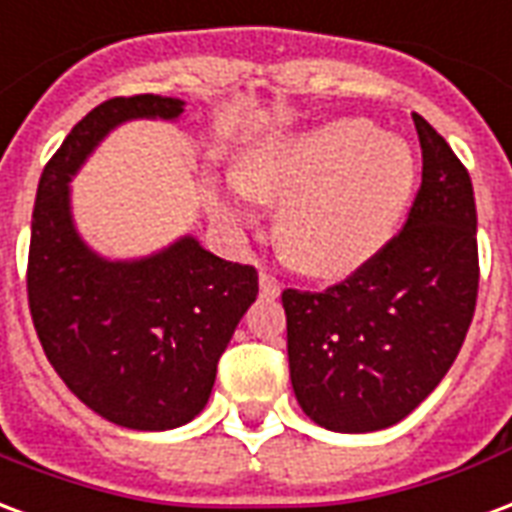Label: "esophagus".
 <instances>
[{
	"instance_id": "34e87169",
	"label": "esophagus",
	"mask_w": 512,
	"mask_h": 512,
	"mask_svg": "<svg viewBox=\"0 0 512 512\" xmlns=\"http://www.w3.org/2000/svg\"><path fill=\"white\" fill-rule=\"evenodd\" d=\"M260 295H263V298H276V295H279V282H276V276L260 271Z\"/></svg>"
}]
</instances>
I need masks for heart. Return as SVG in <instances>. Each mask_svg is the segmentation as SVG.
Returning <instances> with one entry per match:
<instances>
[{
	"instance_id": "obj_1",
	"label": "heart",
	"mask_w": 512,
	"mask_h": 512,
	"mask_svg": "<svg viewBox=\"0 0 512 512\" xmlns=\"http://www.w3.org/2000/svg\"><path fill=\"white\" fill-rule=\"evenodd\" d=\"M415 184L418 162L407 140L377 135L369 121L336 119L252 146L219 214L241 225L246 195L282 203L276 233L285 255L309 274L342 276L396 236Z\"/></svg>"
}]
</instances>
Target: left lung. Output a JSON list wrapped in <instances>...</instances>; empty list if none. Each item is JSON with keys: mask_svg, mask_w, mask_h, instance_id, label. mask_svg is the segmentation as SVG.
<instances>
[{"mask_svg": "<svg viewBox=\"0 0 512 512\" xmlns=\"http://www.w3.org/2000/svg\"><path fill=\"white\" fill-rule=\"evenodd\" d=\"M423 179L380 252L323 293L285 290L295 399L331 431L388 429L448 374L478 301V211L467 168L412 113Z\"/></svg>", "mask_w": 512, "mask_h": 512, "instance_id": "8db88e82", "label": "left lung"}]
</instances>
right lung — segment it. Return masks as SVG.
Here are the masks:
<instances>
[{
  "label": "right lung",
  "mask_w": 512,
  "mask_h": 512,
  "mask_svg": "<svg viewBox=\"0 0 512 512\" xmlns=\"http://www.w3.org/2000/svg\"><path fill=\"white\" fill-rule=\"evenodd\" d=\"M181 113L184 102L160 94L97 105L48 160L32 211L26 290L45 355L89 410L135 431L176 429L203 412L219 355L257 298L255 268L198 238L108 260L75 230L70 179L100 140L124 121Z\"/></svg>",
  "instance_id": "right-lung-1"
}]
</instances>
